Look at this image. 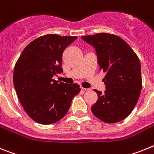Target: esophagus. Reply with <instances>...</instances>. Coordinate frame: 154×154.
<instances>
[{
    "label": "esophagus",
    "mask_w": 154,
    "mask_h": 154,
    "mask_svg": "<svg viewBox=\"0 0 154 154\" xmlns=\"http://www.w3.org/2000/svg\"><path fill=\"white\" fill-rule=\"evenodd\" d=\"M81 90H84V91H89V90H90V88H83V87H81Z\"/></svg>",
    "instance_id": "1"
}]
</instances>
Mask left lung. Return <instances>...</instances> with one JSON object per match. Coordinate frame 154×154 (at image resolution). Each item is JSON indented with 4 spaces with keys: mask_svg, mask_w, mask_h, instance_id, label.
Wrapping results in <instances>:
<instances>
[{
    "mask_svg": "<svg viewBox=\"0 0 154 154\" xmlns=\"http://www.w3.org/2000/svg\"><path fill=\"white\" fill-rule=\"evenodd\" d=\"M95 49L100 70L106 73L102 81L104 93L94 90L98 99L91 109L106 123L125 119L134 109L142 89L141 66L138 57L122 38L98 33L81 36Z\"/></svg>",
    "mask_w": 154,
    "mask_h": 154,
    "instance_id": "8db88e82",
    "label": "left lung"
}]
</instances>
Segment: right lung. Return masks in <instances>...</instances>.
<instances>
[{
	"instance_id": "right-lung-1",
	"label": "right lung",
	"mask_w": 154,
	"mask_h": 154,
	"mask_svg": "<svg viewBox=\"0 0 154 154\" xmlns=\"http://www.w3.org/2000/svg\"><path fill=\"white\" fill-rule=\"evenodd\" d=\"M77 36L46 35L33 40L25 48L15 64L14 88L24 110L34 121L53 124L66 116L73 97L81 88L53 80L63 72L64 49Z\"/></svg>"
}]
</instances>
